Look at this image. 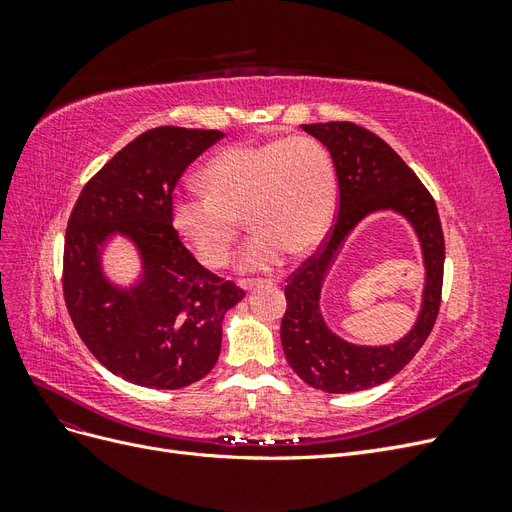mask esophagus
Here are the masks:
<instances>
[{"instance_id": "esophagus-1", "label": "esophagus", "mask_w": 512, "mask_h": 512, "mask_svg": "<svg viewBox=\"0 0 512 512\" xmlns=\"http://www.w3.org/2000/svg\"><path fill=\"white\" fill-rule=\"evenodd\" d=\"M265 282L262 280H243V282H239V286L245 290V292H250V290H254L256 286H262Z\"/></svg>"}]
</instances>
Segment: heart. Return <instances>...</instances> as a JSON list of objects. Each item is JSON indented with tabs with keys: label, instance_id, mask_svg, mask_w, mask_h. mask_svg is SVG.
<instances>
[{
	"label": "heart",
	"instance_id": "obj_1",
	"mask_svg": "<svg viewBox=\"0 0 512 512\" xmlns=\"http://www.w3.org/2000/svg\"><path fill=\"white\" fill-rule=\"evenodd\" d=\"M203 175L209 190L177 194L170 224L207 269L226 265L243 213L254 230L237 256L243 273L280 267L288 252H312L329 232L337 173L329 149L316 138L232 145Z\"/></svg>",
	"mask_w": 512,
	"mask_h": 512
}]
</instances>
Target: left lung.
<instances>
[{"instance_id": "obj_1", "label": "left lung", "mask_w": 512, "mask_h": 512, "mask_svg": "<svg viewBox=\"0 0 512 512\" xmlns=\"http://www.w3.org/2000/svg\"><path fill=\"white\" fill-rule=\"evenodd\" d=\"M301 130L312 134L331 153L339 209L320 254L305 260L284 288L288 307L280 331L282 348L294 374L314 389L324 393L365 391L399 374L421 350L438 318L444 273V235L438 209L412 168L374 132L348 121L303 123ZM384 210L404 217L422 247L426 269L422 309L413 329L397 343L361 347L346 343L328 327L321 316L319 297L323 280L353 228L369 214Z\"/></svg>"}]
</instances>
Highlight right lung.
Masks as SVG:
<instances>
[{
    "label": "right lung",
    "instance_id": "add662e5",
    "mask_svg": "<svg viewBox=\"0 0 512 512\" xmlns=\"http://www.w3.org/2000/svg\"><path fill=\"white\" fill-rule=\"evenodd\" d=\"M220 130L153 128L136 136L91 179L72 209L64 243V297L89 352L115 376L175 391L218 363L222 322L245 292L207 271L170 224L173 190ZM126 238L142 271L110 280L103 254Z\"/></svg>",
    "mask_w": 512,
    "mask_h": 512
}]
</instances>
